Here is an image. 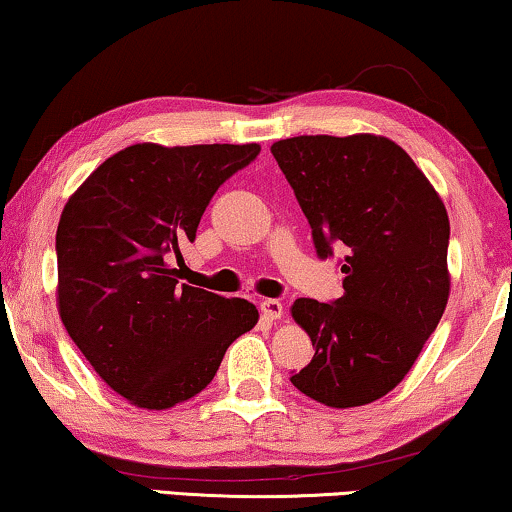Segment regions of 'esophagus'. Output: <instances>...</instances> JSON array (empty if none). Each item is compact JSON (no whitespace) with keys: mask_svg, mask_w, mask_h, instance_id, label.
I'll return each instance as SVG.
<instances>
[{"mask_svg":"<svg viewBox=\"0 0 512 512\" xmlns=\"http://www.w3.org/2000/svg\"><path fill=\"white\" fill-rule=\"evenodd\" d=\"M259 310H262V315L266 319H280L282 312H285V308H282V303L278 299H264L259 303Z\"/></svg>","mask_w":512,"mask_h":512,"instance_id":"esophagus-1","label":"esophagus"}]
</instances>
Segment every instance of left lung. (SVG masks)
I'll list each match as a JSON object with an SVG mask.
<instances>
[{
    "instance_id": "obj_1",
    "label": "left lung",
    "mask_w": 512,
    "mask_h": 512,
    "mask_svg": "<svg viewBox=\"0 0 512 512\" xmlns=\"http://www.w3.org/2000/svg\"><path fill=\"white\" fill-rule=\"evenodd\" d=\"M308 218L317 255L347 250L345 294L296 299L292 317L315 356L289 381L349 409L407 377L451 294L444 202L400 144L384 135H299L271 144Z\"/></svg>"
}]
</instances>
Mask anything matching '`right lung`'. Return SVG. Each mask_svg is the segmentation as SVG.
Instances as JSON below:
<instances>
[{"instance_id":"right-lung-1","label":"right lung","mask_w":512,"mask_h":512,"mask_svg":"<svg viewBox=\"0 0 512 512\" xmlns=\"http://www.w3.org/2000/svg\"><path fill=\"white\" fill-rule=\"evenodd\" d=\"M259 144L163 147L110 156L68 197L57 227V308L96 375L140 409H170L211 384L253 329L246 299L179 285L170 264L195 241L211 197Z\"/></svg>"}]
</instances>
